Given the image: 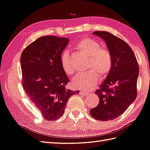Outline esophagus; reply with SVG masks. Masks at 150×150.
Listing matches in <instances>:
<instances>
[{
    "label": "esophagus",
    "instance_id": "esophagus-1",
    "mask_svg": "<svg viewBox=\"0 0 150 150\" xmlns=\"http://www.w3.org/2000/svg\"><path fill=\"white\" fill-rule=\"evenodd\" d=\"M80 93H81V95H82L83 96H86L87 94H88V92L85 91H80Z\"/></svg>",
    "mask_w": 150,
    "mask_h": 150
}]
</instances>
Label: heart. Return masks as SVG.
<instances>
[{"label":"heart","instance_id":"b5f03b06","mask_svg":"<svg viewBox=\"0 0 150 150\" xmlns=\"http://www.w3.org/2000/svg\"><path fill=\"white\" fill-rule=\"evenodd\" d=\"M76 49L89 57L87 69L84 74H79L72 80V86L79 89H92L98 82L99 75L104 78L109 74L112 66V57L109 50L102 48L101 45L91 38H83L75 45ZM62 69L68 75L74 74L68 50L62 52L61 56Z\"/></svg>","mask_w":150,"mask_h":150}]
</instances>
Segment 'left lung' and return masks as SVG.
<instances>
[{
  "instance_id": "left-lung-1",
  "label": "left lung",
  "mask_w": 150,
  "mask_h": 150,
  "mask_svg": "<svg viewBox=\"0 0 150 150\" xmlns=\"http://www.w3.org/2000/svg\"><path fill=\"white\" fill-rule=\"evenodd\" d=\"M93 34L105 41L112 55V66L95 92L99 103L90 113L96 120H112L123 114L136 98L139 64L133 50L125 41L106 31Z\"/></svg>"
}]
</instances>
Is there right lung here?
<instances>
[{
	"label": "right lung",
	"instance_id": "right-lung-1",
	"mask_svg": "<svg viewBox=\"0 0 150 150\" xmlns=\"http://www.w3.org/2000/svg\"><path fill=\"white\" fill-rule=\"evenodd\" d=\"M68 41L55 36L40 37L21 55L23 88L47 121L61 117L69 97L79 93L66 89L69 79L62 69L61 56Z\"/></svg>",
	"mask_w": 150,
	"mask_h": 150
}]
</instances>
